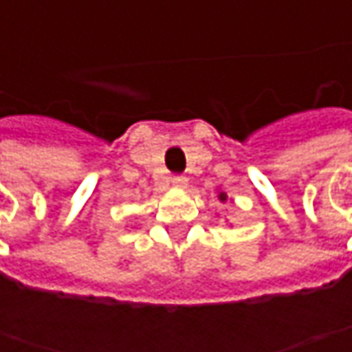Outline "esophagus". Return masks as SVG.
Here are the masks:
<instances>
[{"instance_id":"34e87169","label":"esophagus","mask_w":352,"mask_h":352,"mask_svg":"<svg viewBox=\"0 0 352 352\" xmlns=\"http://www.w3.org/2000/svg\"><path fill=\"white\" fill-rule=\"evenodd\" d=\"M172 186H174V188H186V186H188V180H186L184 176H174V178H172Z\"/></svg>"}]
</instances>
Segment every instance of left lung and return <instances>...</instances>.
Returning a JSON list of instances; mask_svg holds the SVG:
<instances>
[{
  "mask_svg": "<svg viewBox=\"0 0 352 352\" xmlns=\"http://www.w3.org/2000/svg\"><path fill=\"white\" fill-rule=\"evenodd\" d=\"M217 199H219L221 204H225V201H227V194H225V192H219V194H217Z\"/></svg>",
  "mask_w": 352,
  "mask_h": 352,
  "instance_id": "8db88e82",
  "label": "left lung"
}]
</instances>
